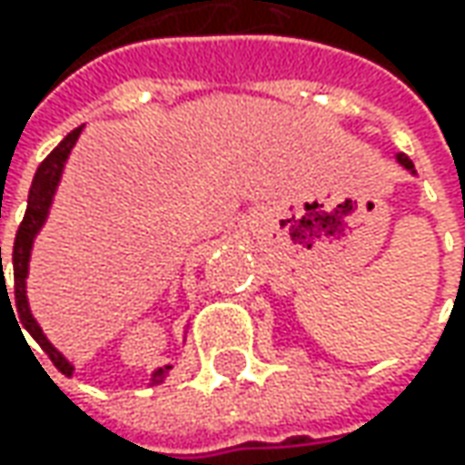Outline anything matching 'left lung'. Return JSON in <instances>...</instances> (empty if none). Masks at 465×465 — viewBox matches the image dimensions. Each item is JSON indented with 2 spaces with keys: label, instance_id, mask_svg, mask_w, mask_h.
<instances>
[{
  "label": "left lung",
  "instance_id": "1",
  "mask_svg": "<svg viewBox=\"0 0 465 465\" xmlns=\"http://www.w3.org/2000/svg\"><path fill=\"white\" fill-rule=\"evenodd\" d=\"M396 160H399V163H401L403 168L406 170H411V173H417V170H414V163H411V160H409V157H406V154H396Z\"/></svg>",
  "mask_w": 465,
  "mask_h": 465
}]
</instances>
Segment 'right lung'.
Wrapping results in <instances>:
<instances>
[{
    "instance_id": "obj_1",
    "label": "right lung",
    "mask_w": 465,
    "mask_h": 465,
    "mask_svg": "<svg viewBox=\"0 0 465 465\" xmlns=\"http://www.w3.org/2000/svg\"><path fill=\"white\" fill-rule=\"evenodd\" d=\"M82 134V126L80 129H74L72 134H66L59 142V147L54 150V153L45 157L44 163L38 165L35 170V175H33V186H30V193H27V209H25V217H23V223H20V230H17V235H15V245H12V272H15V308H17V321L23 323V329L41 344L45 354L51 357V362L56 365L59 372L64 375H72V370L74 367L69 365V360L64 357L59 349L54 347L48 339H45V333L41 331V326L35 323V318H33V312H30V305H27V295H25V279H27V263H30V248H33V241H35V235H38V230L44 227L45 217H48V209H51V202H54V193H56V186H59V181H62V170L64 163H66V157L72 153V147H74V142L80 139ZM0 269H2V248H0ZM2 290H7V284H2ZM9 300V292H7ZM9 308H12V302H9ZM170 365L165 367H157L153 372V385H160L165 381V375H168Z\"/></svg>"
}]
</instances>
